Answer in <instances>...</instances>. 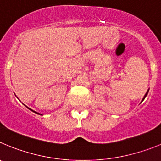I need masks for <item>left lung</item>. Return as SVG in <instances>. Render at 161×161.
<instances>
[{
	"instance_id": "obj_1",
	"label": "left lung",
	"mask_w": 161,
	"mask_h": 161,
	"mask_svg": "<svg viewBox=\"0 0 161 161\" xmlns=\"http://www.w3.org/2000/svg\"><path fill=\"white\" fill-rule=\"evenodd\" d=\"M148 91H149V89H147V93H145L144 97H143V99H142V102H143V100H144V98H145V97H147V93H148Z\"/></svg>"
}]
</instances>
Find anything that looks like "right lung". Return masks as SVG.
I'll return each instance as SVG.
<instances>
[{"label": "right lung", "mask_w": 161, "mask_h": 161, "mask_svg": "<svg viewBox=\"0 0 161 161\" xmlns=\"http://www.w3.org/2000/svg\"><path fill=\"white\" fill-rule=\"evenodd\" d=\"M28 109H31V111H33V112H35V114H40V115H42V114H41L38 113V112H35V111H34V110H32V109H30V108H28Z\"/></svg>", "instance_id": "obj_1"}]
</instances>
